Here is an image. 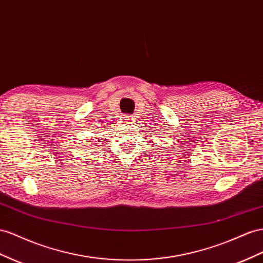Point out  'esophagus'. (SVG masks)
<instances>
[{"mask_svg":"<svg viewBox=\"0 0 263 263\" xmlns=\"http://www.w3.org/2000/svg\"><path fill=\"white\" fill-rule=\"evenodd\" d=\"M132 120H133V116L126 115V116L124 117V122H126V123H129V122H132Z\"/></svg>","mask_w":263,"mask_h":263,"instance_id":"1","label":"esophagus"}]
</instances>
